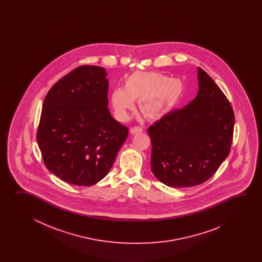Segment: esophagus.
<instances>
[{
  "instance_id": "esophagus-1",
  "label": "esophagus",
  "mask_w": 262,
  "mask_h": 262,
  "mask_svg": "<svg viewBox=\"0 0 262 262\" xmlns=\"http://www.w3.org/2000/svg\"><path fill=\"white\" fill-rule=\"evenodd\" d=\"M142 131H143V129L141 128L140 126H133L130 128V133L133 134V135L141 133Z\"/></svg>"
}]
</instances>
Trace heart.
<instances>
[{
    "label": "heart",
    "mask_w": 262,
    "mask_h": 262,
    "mask_svg": "<svg viewBox=\"0 0 262 262\" xmlns=\"http://www.w3.org/2000/svg\"><path fill=\"white\" fill-rule=\"evenodd\" d=\"M184 85L178 78L159 72L136 71L124 80L123 88H115L111 95L116 117L124 121L138 101L139 111L147 120L164 117L184 95Z\"/></svg>",
    "instance_id": "heart-1"
}]
</instances>
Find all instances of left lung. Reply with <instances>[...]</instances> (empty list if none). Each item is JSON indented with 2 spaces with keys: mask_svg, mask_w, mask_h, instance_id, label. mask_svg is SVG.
<instances>
[{
  "mask_svg": "<svg viewBox=\"0 0 262 262\" xmlns=\"http://www.w3.org/2000/svg\"><path fill=\"white\" fill-rule=\"evenodd\" d=\"M195 99L151 124V171L169 187L203 184L217 171L230 151L233 110L212 78L198 68Z\"/></svg>",
  "mask_w": 262,
  "mask_h": 262,
  "instance_id": "obj_1",
  "label": "left lung"
}]
</instances>
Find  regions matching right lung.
Masks as SVG:
<instances>
[{
    "instance_id": "add662e5",
    "label": "right lung",
    "mask_w": 262,
    "mask_h": 262,
    "mask_svg": "<svg viewBox=\"0 0 262 262\" xmlns=\"http://www.w3.org/2000/svg\"><path fill=\"white\" fill-rule=\"evenodd\" d=\"M103 67L81 66L45 97L36 139L46 167L66 183L97 184L128 136V128L111 115Z\"/></svg>"
}]
</instances>
